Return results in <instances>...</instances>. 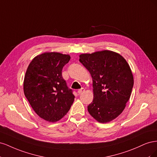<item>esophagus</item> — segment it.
Returning <instances> with one entry per match:
<instances>
[{
    "label": "esophagus",
    "mask_w": 157,
    "mask_h": 157,
    "mask_svg": "<svg viewBox=\"0 0 157 157\" xmlns=\"http://www.w3.org/2000/svg\"><path fill=\"white\" fill-rule=\"evenodd\" d=\"M84 88H80V90H78V94H82V93H83L84 92Z\"/></svg>",
    "instance_id": "obj_1"
}]
</instances>
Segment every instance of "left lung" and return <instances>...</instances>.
Instances as JSON below:
<instances>
[{
    "mask_svg": "<svg viewBox=\"0 0 157 157\" xmlns=\"http://www.w3.org/2000/svg\"><path fill=\"white\" fill-rule=\"evenodd\" d=\"M79 61L92 78L94 99L88 111L101 123L111 122L124 111L134 86L130 65L117 52L102 50L82 54Z\"/></svg>",
    "mask_w": 157,
    "mask_h": 157,
    "instance_id": "1",
    "label": "left lung"
}]
</instances>
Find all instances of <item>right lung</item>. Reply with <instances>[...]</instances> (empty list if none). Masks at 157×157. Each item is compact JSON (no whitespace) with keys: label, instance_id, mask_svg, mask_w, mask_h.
Here are the masks:
<instances>
[{"label":"right lung","instance_id":"1","mask_svg":"<svg viewBox=\"0 0 157 157\" xmlns=\"http://www.w3.org/2000/svg\"><path fill=\"white\" fill-rule=\"evenodd\" d=\"M70 59L67 54L45 52L33 58L26 71L25 96L37 115L50 122L61 119L74 101L72 90L61 74Z\"/></svg>","mask_w":157,"mask_h":157}]
</instances>
